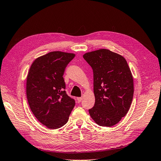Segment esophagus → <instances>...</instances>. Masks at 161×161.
Listing matches in <instances>:
<instances>
[{
    "instance_id": "obj_1",
    "label": "esophagus",
    "mask_w": 161,
    "mask_h": 161,
    "mask_svg": "<svg viewBox=\"0 0 161 161\" xmlns=\"http://www.w3.org/2000/svg\"><path fill=\"white\" fill-rule=\"evenodd\" d=\"M81 100H82V98H81V97H77V98H76V101H77V102H78V103H80V101H81Z\"/></svg>"
}]
</instances>
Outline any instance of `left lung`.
Masks as SVG:
<instances>
[{
    "label": "left lung",
    "instance_id": "obj_1",
    "mask_svg": "<svg viewBox=\"0 0 161 161\" xmlns=\"http://www.w3.org/2000/svg\"><path fill=\"white\" fill-rule=\"evenodd\" d=\"M84 59L93 71L95 103L89 109L101 126L111 127L127 114L134 95V82L125 58L107 49L86 53Z\"/></svg>",
    "mask_w": 161,
    "mask_h": 161
}]
</instances>
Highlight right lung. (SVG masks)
<instances>
[{
	"label": "right lung",
	"instance_id": "1",
	"mask_svg": "<svg viewBox=\"0 0 161 161\" xmlns=\"http://www.w3.org/2000/svg\"><path fill=\"white\" fill-rule=\"evenodd\" d=\"M75 54L51 52L37 58L27 77L26 93L33 115L50 129L66 124L75 105V101L66 94L63 78L65 69Z\"/></svg>",
	"mask_w": 161,
	"mask_h": 161
}]
</instances>
